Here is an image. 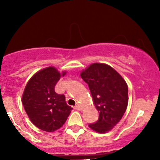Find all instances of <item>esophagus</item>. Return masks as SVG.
<instances>
[{
  "label": "esophagus",
  "instance_id": "esophagus-1",
  "mask_svg": "<svg viewBox=\"0 0 160 160\" xmlns=\"http://www.w3.org/2000/svg\"><path fill=\"white\" fill-rule=\"evenodd\" d=\"M74 108H75L76 110L80 111V110H81V106H80V104H77V105L74 106Z\"/></svg>",
  "mask_w": 160,
  "mask_h": 160
}]
</instances>
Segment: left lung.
I'll use <instances>...</instances> for the list:
<instances>
[{"instance_id": "1", "label": "left lung", "mask_w": 160, "mask_h": 160, "mask_svg": "<svg viewBox=\"0 0 160 160\" xmlns=\"http://www.w3.org/2000/svg\"><path fill=\"white\" fill-rule=\"evenodd\" d=\"M88 84L99 118L90 128L104 133L122 119L128 106V86L122 76L107 64L93 63L80 73Z\"/></svg>"}]
</instances>
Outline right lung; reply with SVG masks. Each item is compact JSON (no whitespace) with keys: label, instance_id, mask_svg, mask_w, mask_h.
Listing matches in <instances>:
<instances>
[{"label":"right lung","instance_id":"1","mask_svg":"<svg viewBox=\"0 0 160 160\" xmlns=\"http://www.w3.org/2000/svg\"><path fill=\"white\" fill-rule=\"evenodd\" d=\"M66 72H62V76ZM61 74L54 67L37 72L27 83L22 104L31 122L39 129L52 132L63 125L72 107L67 105L65 95L55 91Z\"/></svg>","mask_w":160,"mask_h":160}]
</instances>
